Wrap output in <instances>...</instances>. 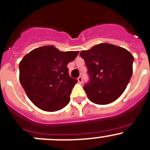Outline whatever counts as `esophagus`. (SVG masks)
<instances>
[{
    "label": "esophagus",
    "mask_w": 150,
    "mask_h": 150,
    "mask_svg": "<svg viewBox=\"0 0 150 150\" xmlns=\"http://www.w3.org/2000/svg\"><path fill=\"white\" fill-rule=\"evenodd\" d=\"M77 80H78V82H79V83H80V84H82V76H79V77H78V79H77Z\"/></svg>",
    "instance_id": "esophagus-1"
}]
</instances>
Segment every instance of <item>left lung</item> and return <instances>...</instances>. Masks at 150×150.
<instances>
[{"instance_id":"1","label":"left lung","mask_w":150,"mask_h":150,"mask_svg":"<svg viewBox=\"0 0 150 150\" xmlns=\"http://www.w3.org/2000/svg\"><path fill=\"white\" fill-rule=\"evenodd\" d=\"M79 55L90 76L83 88L88 99L97 105H108L120 97L132 74L134 57L130 53L117 45L100 43Z\"/></svg>"}]
</instances>
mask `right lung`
I'll list each match as a JSON object with an SVG mask.
<instances>
[{"label":"right lung","mask_w":150,"mask_h":150,"mask_svg":"<svg viewBox=\"0 0 150 150\" xmlns=\"http://www.w3.org/2000/svg\"><path fill=\"white\" fill-rule=\"evenodd\" d=\"M79 51H60L53 45L35 48L19 64L20 82L31 102L45 111H57L70 102L77 79L69 76L67 67Z\"/></svg>","instance_id":"obj_1"}]
</instances>
